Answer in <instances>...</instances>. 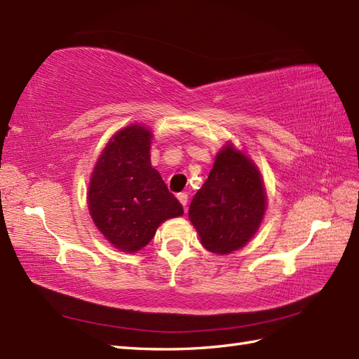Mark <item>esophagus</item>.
<instances>
[{
  "instance_id": "esophagus-1",
  "label": "esophagus",
  "mask_w": 359,
  "mask_h": 359,
  "mask_svg": "<svg viewBox=\"0 0 359 359\" xmlns=\"http://www.w3.org/2000/svg\"><path fill=\"white\" fill-rule=\"evenodd\" d=\"M177 199L179 202L184 205V208H187V203H188V194L187 193H179L177 194Z\"/></svg>"
}]
</instances>
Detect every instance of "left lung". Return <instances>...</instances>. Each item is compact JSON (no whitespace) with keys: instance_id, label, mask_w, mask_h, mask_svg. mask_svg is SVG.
Returning a JSON list of instances; mask_svg holds the SVG:
<instances>
[{"instance_id":"left-lung-1","label":"left lung","mask_w":359,"mask_h":359,"mask_svg":"<svg viewBox=\"0 0 359 359\" xmlns=\"http://www.w3.org/2000/svg\"><path fill=\"white\" fill-rule=\"evenodd\" d=\"M265 210L261 171L242 149L225 143L189 205L188 216L201 243L220 256L241 250L259 230Z\"/></svg>"}]
</instances>
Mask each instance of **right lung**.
<instances>
[{
	"instance_id": "right-lung-1",
	"label": "right lung",
	"mask_w": 359,
	"mask_h": 359,
	"mask_svg": "<svg viewBox=\"0 0 359 359\" xmlns=\"http://www.w3.org/2000/svg\"><path fill=\"white\" fill-rule=\"evenodd\" d=\"M149 128L133 123L114 134L98 156L88 188V208L112 247L135 253L154 238L160 224L184 215L151 165Z\"/></svg>"
}]
</instances>
